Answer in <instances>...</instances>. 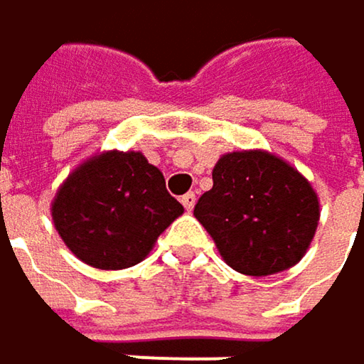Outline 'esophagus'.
<instances>
[{"mask_svg": "<svg viewBox=\"0 0 364 364\" xmlns=\"http://www.w3.org/2000/svg\"><path fill=\"white\" fill-rule=\"evenodd\" d=\"M180 201H182V205L191 212V210L195 208V201H197V199H195V193H186V195H182Z\"/></svg>", "mask_w": 364, "mask_h": 364, "instance_id": "1", "label": "esophagus"}]
</instances>
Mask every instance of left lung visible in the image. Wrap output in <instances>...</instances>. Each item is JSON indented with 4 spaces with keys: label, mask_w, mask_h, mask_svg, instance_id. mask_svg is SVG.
I'll return each mask as SVG.
<instances>
[{
    "label": "left lung",
    "mask_w": 364,
    "mask_h": 364,
    "mask_svg": "<svg viewBox=\"0 0 364 364\" xmlns=\"http://www.w3.org/2000/svg\"><path fill=\"white\" fill-rule=\"evenodd\" d=\"M212 180L195 218L229 267L263 277L303 259L316 235L320 203L292 165L265 150H240L218 159Z\"/></svg>",
    "instance_id": "obj_1"
}]
</instances>
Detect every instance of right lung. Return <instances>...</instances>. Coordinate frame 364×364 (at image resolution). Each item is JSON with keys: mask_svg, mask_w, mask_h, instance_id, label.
<instances>
[{"mask_svg": "<svg viewBox=\"0 0 364 364\" xmlns=\"http://www.w3.org/2000/svg\"><path fill=\"white\" fill-rule=\"evenodd\" d=\"M50 212L61 240L82 263L127 269L150 255L184 208L141 152L109 150L68 176Z\"/></svg>", "mask_w": 364, "mask_h": 364, "instance_id": "add662e5", "label": "right lung"}]
</instances>
